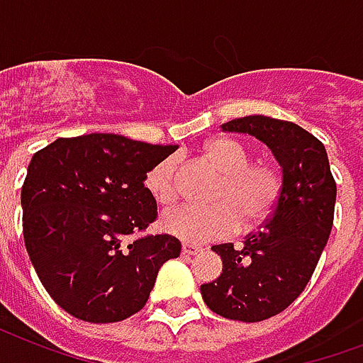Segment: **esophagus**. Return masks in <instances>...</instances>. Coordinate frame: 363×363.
I'll return each mask as SVG.
<instances>
[{"label": "esophagus", "mask_w": 363, "mask_h": 363, "mask_svg": "<svg viewBox=\"0 0 363 363\" xmlns=\"http://www.w3.org/2000/svg\"><path fill=\"white\" fill-rule=\"evenodd\" d=\"M182 250H184V255L195 256V255H199V252H203V247H199V245H187V243H185L184 247H182Z\"/></svg>", "instance_id": "obj_1"}]
</instances>
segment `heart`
<instances>
[{
    "instance_id": "b5f03b06",
    "label": "heart",
    "mask_w": 363,
    "mask_h": 363,
    "mask_svg": "<svg viewBox=\"0 0 363 363\" xmlns=\"http://www.w3.org/2000/svg\"><path fill=\"white\" fill-rule=\"evenodd\" d=\"M203 155L222 174L211 193L212 204L164 212L162 230L189 243H204L231 235L237 228L250 231L272 216L283 191L281 172L274 164L250 162L249 149L231 138L211 140ZM145 187L160 206L176 203L178 160L168 157L157 162L147 172Z\"/></svg>"
}]
</instances>
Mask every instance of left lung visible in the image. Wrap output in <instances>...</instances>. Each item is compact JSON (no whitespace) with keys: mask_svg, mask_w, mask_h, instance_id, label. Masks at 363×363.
I'll return each instance as SVG.
<instances>
[{"mask_svg":"<svg viewBox=\"0 0 363 363\" xmlns=\"http://www.w3.org/2000/svg\"><path fill=\"white\" fill-rule=\"evenodd\" d=\"M222 128L264 141L283 168V191L272 216L245 237L241 249L214 245L222 274L201 285L212 312L255 323L281 314L310 281L333 228L337 184L323 143L295 122L256 114Z\"/></svg>","mask_w":363,"mask_h":363,"instance_id":"left-lung-1","label":"left lung"}]
</instances>
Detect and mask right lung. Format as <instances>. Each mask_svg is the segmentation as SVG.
<instances>
[{
	"instance_id": "obj_1",
	"label": "right lung",
	"mask_w": 363,
	"mask_h": 363,
	"mask_svg": "<svg viewBox=\"0 0 363 363\" xmlns=\"http://www.w3.org/2000/svg\"><path fill=\"white\" fill-rule=\"evenodd\" d=\"M174 151L88 133L59 138L32 157L21 193L24 245L65 312L114 323L145 306L160 266L182 252L168 233L140 235L159 216L147 172Z\"/></svg>"
}]
</instances>
